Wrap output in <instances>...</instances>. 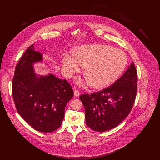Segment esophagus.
<instances>
[{"label": "esophagus", "mask_w": 160, "mask_h": 160, "mask_svg": "<svg viewBox=\"0 0 160 160\" xmlns=\"http://www.w3.org/2000/svg\"><path fill=\"white\" fill-rule=\"evenodd\" d=\"M74 95L75 96V97H79L80 96V92L78 91H77V90H74Z\"/></svg>", "instance_id": "34e87169"}]
</instances>
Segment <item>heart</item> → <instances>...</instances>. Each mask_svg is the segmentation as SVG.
<instances>
[{"label": "heart", "mask_w": 160, "mask_h": 160, "mask_svg": "<svg viewBox=\"0 0 160 160\" xmlns=\"http://www.w3.org/2000/svg\"><path fill=\"white\" fill-rule=\"evenodd\" d=\"M128 63L127 54L119 49L104 44H92L77 48L74 56L65 54L62 69L71 77L85 68L88 83L96 89H102L115 82L122 75Z\"/></svg>", "instance_id": "1"}]
</instances>
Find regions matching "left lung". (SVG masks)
<instances>
[{
	"instance_id": "left-lung-1",
	"label": "left lung",
	"mask_w": 160,
	"mask_h": 160,
	"mask_svg": "<svg viewBox=\"0 0 160 160\" xmlns=\"http://www.w3.org/2000/svg\"><path fill=\"white\" fill-rule=\"evenodd\" d=\"M137 70L132 62L119 79L101 91L80 97L85 109L87 125L104 132L117 127L128 115L136 99Z\"/></svg>"
}]
</instances>
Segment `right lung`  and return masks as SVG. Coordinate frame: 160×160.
Masks as SVG:
<instances>
[{"instance_id": "right-lung-1", "label": "right lung", "mask_w": 160, "mask_h": 160, "mask_svg": "<svg viewBox=\"0 0 160 160\" xmlns=\"http://www.w3.org/2000/svg\"><path fill=\"white\" fill-rule=\"evenodd\" d=\"M42 62V53L30 46L16 65L12 91L17 110L23 119L39 132H50L61 127L65 106L74 93L66 80L52 73H35L34 65Z\"/></svg>"}]
</instances>
